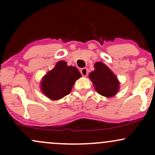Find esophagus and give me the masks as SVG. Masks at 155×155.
Returning <instances> with one entry per match:
<instances>
[{"instance_id":"1","label":"esophagus","mask_w":155,"mask_h":155,"mask_svg":"<svg viewBox=\"0 0 155 155\" xmlns=\"http://www.w3.org/2000/svg\"><path fill=\"white\" fill-rule=\"evenodd\" d=\"M80 72H81V75L83 76H87L88 74V69L87 68H83L81 69Z\"/></svg>"}]
</instances>
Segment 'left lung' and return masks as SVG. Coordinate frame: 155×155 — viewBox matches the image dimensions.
<instances>
[{
	"label": "left lung",
	"mask_w": 155,
	"mask_h": 155,
	"mask_svg": "<svg viewBox=\"0 0 155 155\" xmlns=\"http://www.w3.org/2000/svg\"><path fill=\"white\" fill-rule=\"evenodd\" d=\"M95 90L105 97H112L119 90V81L116 76L108 68L101 62L95 64V71L89 76Z\"/></svg>",
	"instance_id": "left-lung-1"
}]
</instances>
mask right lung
<instances>
[{
  "label": "right lung",
  "mask_w": 155,
  "mask_h": 155,
  "mask_svg": "<svg viewBox=\"0 0 155 155\" xmlns=\"http://www.w3.org/2000/svg\"><path fill=\"white\" fill-rule=\"evenodd\" d=\"M81 76L76 67L68 66L65 61H59L42 80V92L51 100H58L70 94L76 80Z\"/></svg>",
  "instance_id": "right-lung-1"
}]
</instances>
